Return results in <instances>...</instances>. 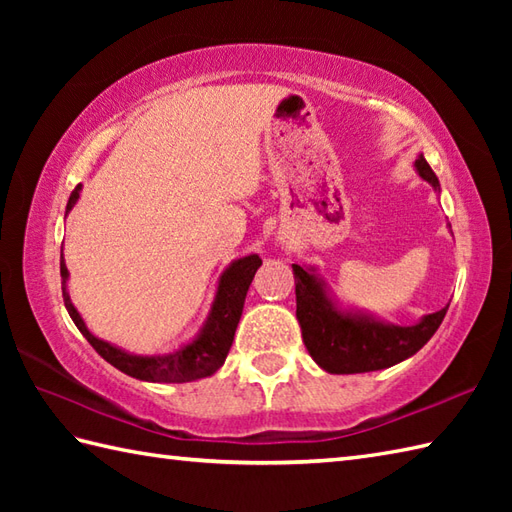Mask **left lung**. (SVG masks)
Segmentation results:
<instances>
[{"label": "left lung", "instance_id": "obj_1", "mask_svg": "<svg viewBox=\"0 0 512 512\" xmlns=\"http://www.w3.org/2000/svg\"><path fill=\"white\" fill-rule=\"evenodd\" d=\"M416 169L422 180L440 191L436 173L424 156ZM297 292V319L310 356L330 374H363L396 365L416 354L427 343L447 314L449 306L427 314L416 325H389L365 314L343 312L325 295V284L314 268L292 264Z\"/></svg>", "mask_w": 512, "mask_h": 512}]
</instances>
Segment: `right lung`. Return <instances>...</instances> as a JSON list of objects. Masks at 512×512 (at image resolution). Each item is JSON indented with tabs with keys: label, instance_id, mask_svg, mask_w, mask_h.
Returning a JSON list of instances; mask_svg holds the SVG:
<instances>
[{
	"label": "right lung",
	"instance_id": "1",
	"mask_svg": "<svg viewBox=\"0 0 512 512\" xmlns=\"http://www.w3.org/2000/svg\"><path fill=\"white\" fill-rule=\"evenodd\" d=\"M81 184H76V189L70 193L68 209L65 213L72 211V206L79 200ZM262 266V259L259 255H248L237 259L231 266H228L220 284H217V295L211 306V314L206 319L202 332L195 336V339L180 347V350L162 356H136L127 354L118 347L105 343L85 328L81 314L76 312L72 306L68 290H65V281H68V268L63 262L61 253V290H63V303L68 308V314L72 317L74 325L79 332L88 339V343L99 352L107 363L121 369L123 374L138 378V380H149V383H191V380L206 378L215 374L226 361V354L233 345V336L237 330L239 317H242L244 310V299L250 281H253L257 268Z\"/></svg>",
	"mask_w": 512,
	"mask_h": 512
}]
</instances>
